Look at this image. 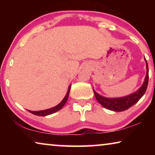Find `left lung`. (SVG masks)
<instances>
[{"label": "left lung", "instance_id": "8db88e82", "mask_svg": "<svg viewBox=\"0 0 155 155\" xmlns=\"http://www.w3.org/2000/svg\"><path fill=\"white\" fill-rule=\"evenodd\" d=\"M146 64V76L144 79L143 85L141 86V87L135 92L130 94V95L122 97V98H109L106 97L102 96L94 91L93 89L94 95H95L97 101L103 106L104 108L109 110H111L114 111H123L128 109H129L130 107L134 105L135 103L140 101V99L145 94L147 87H148V63L145 57Z\"/></svg>", "mask_w": 155, "mask_h": 155}]
</instances>
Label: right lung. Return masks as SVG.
<instances>
[{
  "instance_id": "obj_1",
  "label": "right lung",
  "mask_w": 155,
  "mask_h": 155,
  "mask_svg": "<svg viewBox=\"0 0 155 155\" xmlns=\"http://www.w3.org/2000/svg\"><path fill=\"white\" fill-rule=\"evenodd\" d=\"M70 87H71V85L69 86V87H68V92L66 94V95L65 96L64 98L63 99V101L60 103L59 104H57V106L52 107V108L51 109H46V110H42V111H29V110H28V111L31 114H33L35 115H38V116H46V115H51L54 114V113H55L57 111H58L59 110H60L61 109L63 108V107L65 105V104L66 103V102L68 101V96H69V93H70Z\"/></svg>"
}]
</instances>
